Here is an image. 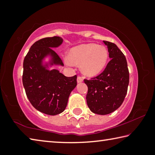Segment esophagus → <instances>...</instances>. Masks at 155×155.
I'll return each mask as SVG.
<instances>
[{
  "label": "esophagus",
  "instance_id": "1",
  "mask_svg": "<svg viewBox=\"0 0 155 155\" xmlns=\"http://www.w3.org/2000/svg\"><path fill=\"white\" fill-rule=\"evenodd\" d=\"M83 77H81V76H78V77H77V83H81V82H83Z\"/></svg>",
  "mask_w": 155,
  "mask_h": 155
}]
</instances>
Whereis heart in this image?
I'll list each match as a JSON object with an SVG mask.
<instances>
[{
    "label": "heart",
    "instance_id": "b5f03b06",
    "mask_svg": "<svg viewBox=\"0 0 155 155\" xmlns=\"http://www.w3.org/2000/svg\"><path fill=\"white\" fill-rule=\"evenodd\" d=\"M109 53L105 47L96 44H81L71 48L68 52V61L81 64L84 74L94 77L98 74L105 68Z\"/></svg>",
    "mask_w": 155,
    "mask_h": 155
}]
</instances>
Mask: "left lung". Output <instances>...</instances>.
I'll return each instance as SVG.
<instances>
[{"label":"left lung","instance_id":"8db88e82","mask_svg":"<svg viewBox=\"0 0 155 155\" xmlns=\"http://www.w3.org/2000/svg\"><path fill=\"white\" fill-rule=\"evenodd\" d=\"M107 46L110 61L104 71L91 80L85 79L88 91L86 100L91 111L99 115L114 112L121 106L127 93L129 72L124 54L115 44Z\"/></svg>","mask_w":155,"mask_h":155}]
</instances>
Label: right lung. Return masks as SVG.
<instances>
[{
	"instance_id": "1",
	"label": "right lung",
	"mask_w": 155,
	"mask_h": 155,
	"mask_svg": "<svg viewBox=\"0 0 155 155\" xmlns=\"http://www.w3.org/2000/svg\"><path fill=\"white\" fill-rule=\"evenodd\" d=\"M63 39L54 36L35 41L23 62L22 83L31 104L47 115L61 114L67 106L71 91L77 85V75L67 77L57 70L46 69L43 59L51 56V65H64L62 60L52 48L61 45Z\"/></svg>"
}]
</instances>
